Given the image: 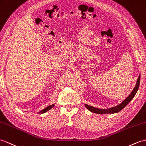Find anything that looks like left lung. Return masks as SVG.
<instances>
[{
    "instance_id": "1",
    "label": "left lung",
    "mask_w": 146,
    "mask_h": 146,
    "mask_svg": "<svg viewBox=\"0 0 146 146\" xmlns=\"http://www.w3.org/2000/svg\"><path fill=\"white\" fill-rule=\"evenodd\" d=\"M140 77H141V74L139 76L136 85H135L134 88L132 92H131V94L127 96V97L124 99V100L120 104L116 105L115 106H113V107L109 108L107 109H102V108H98L94 107L93 106L88 105L87 104H85V106H86V108L90 111L92 113H97V114H100V115H104V114H113V113H116L121 110H122L125 106L129 104V103L133 100V98L134 97L135 95L136 94L138 90L139 87V84H140Z\"/></svg>"
}]
</instances>
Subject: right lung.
<instances>
[{"label":"right lung","instance_id":"add662e5","mask_svg":"<svg viewBox=\"0 0 146 146\" xmlns=\"http://www.w3.org/2000/svg\"><path fill=\"white\" fill-rule=\"evenodd\" d=\"M54 105H55V104H52V105H49V106H46V108H44V109H42V110H41L40 111L38 112V113H41V114H42V113H46V111H49V110H51L52 108L54 107Z\"/></svg>","mask_w":146,"mask_h":146}]
</instances>
